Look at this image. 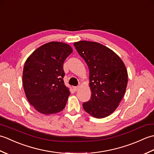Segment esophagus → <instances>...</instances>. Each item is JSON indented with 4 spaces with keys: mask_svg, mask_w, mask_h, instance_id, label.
Listing matches in <instances>:
<instances>
[{
    "mask_svg": "<svg viewBox=\"0 0 154 154\" xmlns=\"http://www.w3.org/2000/svg\"><path fill=\"white\" fill-rule=\"evenodd\" d=\"M73 90H74V91H77L78 90H79V87H74Z\"/></svg>",
    "mask_w": 154,
    "mask_h": 154,
    "instance_id": "obj_1",
    "label": "esophagus"
}]
</instances>
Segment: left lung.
Instances as JSON below:
<instances>
[{
  "label": "left lung",
  "instance_id": "obj_1",
  "mask_svg": "<svg viewBox=\"0 0 154 154\" xmlns=\"http://www.w3.org/2000/svg\"><path fill=\"white\" fill-rule=\"evenodd\" d=\"M74 46L89 69L91 99L83 103L87 113L97 119L112 114L125 94L128 73L120 57L110 49L94 42L79 41Z\"/></svg>",
  "mask_w": 154,
  "mask_h": 154
}]
</instances>
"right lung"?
I'll use <instances>...</instances> for the list:
<instances>
[{
  "label": "right lung",
  "instance_id": "right-lung-1",
  "mask_svg": "<svg viewBox=\"0 0 154 154\" xmlns=\"http://www.w3.org/2000/svg\"><path fill=\"white\" fill-rule=\"evenodd\" d=\"M73 52L69 45L51 42L36 49L25 62L22 83L29 103L45 115L66 105L70 92L65 85L63 63Z\"/></svg>",
  "mask_w": 154,
  "mask_h": 154
}]
</instances>
